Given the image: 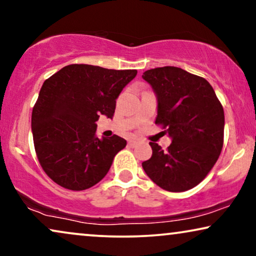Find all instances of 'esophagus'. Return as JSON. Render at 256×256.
I'll return each mask as SVG.
<instances>
[{
  "mask_svg": "<svg viewBox=\"0 0 256 256\" xmlns=\"http://www.w3.org/2000/svg\"><path fill=\"white\" fill-rule=\"evenodd\" d=\"M128 144L130 146H136L138 144V140H130V141L128 142Z\"/></svg>",
  "mask_w": 256,
  "mask_h": 256,
  "instance_id": "34e87169",
  "label": "esophagus"
}]
</instances>
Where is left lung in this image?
Wrapping results in <instances>:
<instances>
[{
  "instance_id": "left-lung-1",
  "label": "left lung",
  "mask_w": 256,
  "mask_h": 256,
  "mask_svg": "<svg viewBox=\"0 0 256 256\" xmlns=\"http://www.w3.org/2000/svg\"><path fill=\"white\" fill-rule=\"evenodd\" d=\"M142 78L157 98L156 124L172 140L166 150L150 142L152 155L142 163L154 183L170 192L198 185L219 158L225 115L208 80L183 68L148 70Z\"/></svg>"
}]
</instances>
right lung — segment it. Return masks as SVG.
I'll use <instances>...</instances> for the list:
<instances>
[{
  "mask_svg": "<svg viewBox=\"0 0 256 256\" xmlns=\"http://www.w3.org/2000/svg\"><path fill=\"white\" fill-rule=\"evenodd\" d=\"M136 70L68 65L46 79L31 115L34 144L45 174L54 183L82 191L106 176L127 144L113 135L98 138L100 115L113 118L116 99Z\"/></svg>",
  "mask_w": 256,
  "mask_h": 256,
  "instance_id": "obj_1",
  "label": "right lung"
}]
</instances>
